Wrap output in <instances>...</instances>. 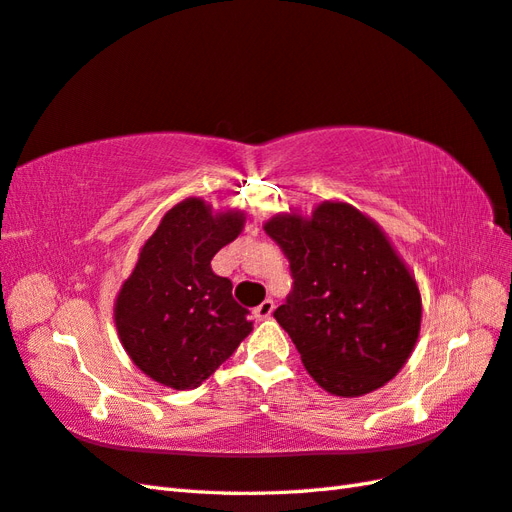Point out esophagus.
I'll list each match as a JSON object with an SVG mask.
<instances>
[{"mask_svg":"<svg viewBox=\"0 0 512 512\" xmlns=\"http://www.w3.org/2000/svg\"><path fill=\"white\" fill-rule=\"evenodd\" d=\"M275 312V303H272L270 299H266L264 303H259L255 310H253V314H255V318H259V320H264V318H270V314Z\"/></svg>","mask_w":512,"mask_h":512,"instance_id":"34e87169","label":"esophagus"}]
</instances>
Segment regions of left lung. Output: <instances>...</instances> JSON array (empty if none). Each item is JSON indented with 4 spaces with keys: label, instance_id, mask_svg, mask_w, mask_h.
Returning <instances> with one entry per match:
<instances>
[{
    "label": "left lung",
    "instance_id": "1",
    "mask_svg": "<svg viewBox=\"0 0 512 512\" xmlns=\"http://www.w3.org/2000/svg\"><path fill=\"white\" fill-rule=\"evenodd\" d=\"M264 229L294 279L275 318L314 382L336 397L390 382L417 344L421 294L379 224L347 202L325 200L312 216L277 213Z\"/></svg>",
    "mask_w": 512,
    "mask_h": 512
}]
</instances>
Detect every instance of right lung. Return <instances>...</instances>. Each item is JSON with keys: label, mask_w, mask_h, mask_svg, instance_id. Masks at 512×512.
Wrapping results in <instances>:
<instances>
[{"label": "right lung", "mask_w": 512, "mask_h": 512, "mask_svg": "<svg viewBox=\"0 0 512 512\" xmlns=\"http://www.w3.org/2000/svg\"><path fill=\"white\" fill-rule=\"evenodd\" d=\"M244 229L242 211L213 213L185 198L165 213L115 299V327L130 360L154 382L198 388L251 334L248 310L211 259Z\"/></svg>", "instance_id": "obj_1"}]
</instances>
